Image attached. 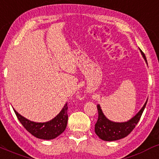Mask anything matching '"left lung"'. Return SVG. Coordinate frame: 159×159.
Masks as SVG:
<instances>
[{
  "label": "left lung",
  "mask_w": 159,
  "mask_h": 159,
  "mask_svg": "<svg viewBox=\"0 0 159 159\" xmlns=\"http://www.w3.org/2000/svg\"><path fill=\"white\" fill-rule=\"evenodd\" d=\"M140 52H141V54L143 56L146 62L147 63L145 55L141 50ZM147 103V101L141 110L138 112V113L132 119L125 122H114L110 121L103 115L101 107L98 104L97 106L98 111V118L97 122L95 123V125H94L95 134L101 140H106V141H114V140H120V139L128 136L133 131V129L140 119Z\"/></svg>",
  "instance_id": "8db88e82"
}]
</instances>
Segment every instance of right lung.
Instances as JSON below:
<instances>
[{
	"mask_svg": "<svg viewBox=\"0 0 159 159\" xmlns=\"http://www.w3.org/2000/svg\"><path fill=\"white\" fill-rule=\"evenodd\" d=\"M67 108V103H66L61 111L54 119L43 123L31 122L18 113L14 109L13 110L23 127L33 136L43 140H52L65 131L68 119Z\"/></svg>",
	"mask_w": 159,
	"mask_h": 159,
	"instance_id": "1",
	"label": "right lung"
}]
</instances>
